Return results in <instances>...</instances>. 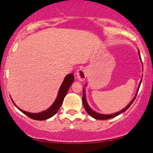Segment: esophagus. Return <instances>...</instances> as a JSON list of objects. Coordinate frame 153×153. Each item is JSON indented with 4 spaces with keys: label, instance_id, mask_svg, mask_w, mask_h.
Masks as SVG:
<instances>
[{
    "label": "esophagus",
    "instance_id": "34e87169",
    "mask_svg": "<svg viewBox=\"0 0 153 153\" xmlns=\"http://www.w3.org/2000/svg\"><path fill=\"white\" fill-rule=\"evenodd\" d=\"M76 75V77L79 79V80H80L81 81H83L87 76L86 68H83L79 69V70H77Z\"/></svg>",
    "mask_w": 153,
    "mask_h": 153
}]
</instances>
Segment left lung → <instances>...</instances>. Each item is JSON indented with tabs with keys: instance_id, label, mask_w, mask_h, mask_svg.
Instances as JSON below:
<instances>
[{
	"instance_id": "1",
	"label": "left lung",
	"mask_w": 153,
	"mask_h": 153,
	"mask_svg": "<svg viewBox=\"0 0 153 153\" xmlns=\"http://www.w3.org/2000/svg\"><path fill=\"white\" fill-rule=\"evenodd\" d=\"M139 56H140V58H141V56H140V53H139ZM141 80L140 81V83H139V88H138L137 89V93H136V95L134 96V97L133 98L132 100L130 102V103H129L128 105H127L126 107L125 108H123V110H121L119 112H117V113H115L114 114H111V115H106V114H98V113L94 111L92 109V108L90 107L88 104L87 103V101H86V99H85V90L83 88V97H82V100H83V106H84L85 111H86V112L91 117H93V118H95V119H98V120H106V119H109V118H114V117H116L117 116H118L119 114H122V113L125 112V111H126L127 108H128L129 106H131V104L133 103L134 100H135L136 98V96H137V93H138V91H139V87H140V85H141Z\"/></svg>"
}]
</instances>
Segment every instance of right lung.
Returning <instances> with one entry per match:
<instances>
[{
	"label": "right lung",
	"mask_w": 153,
	"mask_h": 153,
	"mask_svg": "<svg viewBox=\"0 0 153 153\" xmlns=\"http://www.w3.org/2000/svg\"><path fill=\"white\" fill-rule=\"evenodd\" d=\"M74 80V74H68L67 76L65 77V79L62 82L61 86H60L59 91H58V94L57 97L55 100V102H53V104L50 106V107L48 108L47 110L45 111L37 113V114H33V113H29L27 111H23L20 109L19 108H18L15 104L13 103L14 105H15L16 107H17L19 109L22 113H24V114H26L27 116H28L29 118L33 119V120H47L48 118H50L51 117L54 116L56 113L58 112V109H59L60 106H61L62 102H63V100L65 97L67 93H68L69 88H70V85H72V83Z\"/></svg>",
	"instance_id": "obj_1"
}]
</instances>
